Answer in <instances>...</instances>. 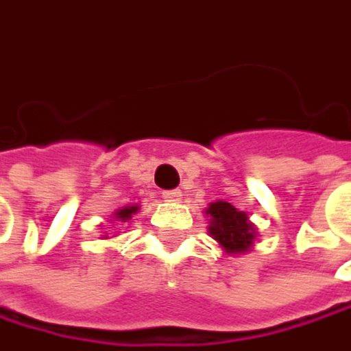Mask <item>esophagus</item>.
I'll list each match as a JSON object with an SVG mask.
<instances>
[{
  "label": "esophagus",
  "instance_id": "1",
  "mask_svg": "<svg viewBox=\"0 0 351 351\" xmlns=\"http://www.w3.org/2000/svg\"><path fill=\"white\" fill-rule=\"evenodd\" d=\"M162 197H164L166 202H179V199H181V191H179V189H170V191H164Z\"/></svg>",
  "mask_w": 351,
  "mask_h": 351
}]
</instances>
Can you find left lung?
I'll use <instances>...</instances> for the list:
<instances>
[{"instance_id":"left-lung-1","label":"left lung","mask_w":351,"mask_h":351,"mask_svg":"<svg viewBox=\"0 0 351 351\" xmlns=\"http://www.w3.org/2000/svg\"><path fill=\"white\" fill-rule=\"evenodd\" d=\"M208 214L212 216L210 234L226 253H243L253 245L255 230L245 212H239L228 202H216L208 208Z\"/></svg>"}]
</instances>
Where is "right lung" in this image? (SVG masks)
<instances>
[{
    "label": "right lung",
    "mask_w": 351,
    "mask_h": 351,
    "mask_svg": "<svg viewBox=\"0 0 351 351\" xmlns=\"http://www.w3.org/2000/svg\"><path fill=\"white\" fill-rule=\"evenodd\" d=\"M137 212V206H131V208H123V210H119L117 214H114V218H119V220H129L131 218V214H135Z\"/></svg>",
    "instance_id": "add662e5"
}]
</instances>
